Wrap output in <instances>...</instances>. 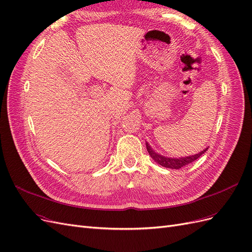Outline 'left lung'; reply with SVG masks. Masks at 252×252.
Listing matches in <instances>:
<instances>
[{"instance_id":"left-lung-1","label":"left lung","mask_w":252,"mask_h":252,"mask_svg":"<svg viewBox=\"0 0 252 252\" xmlns=\"http://www.w3.org/2000/svg\"><path fill=\"white\" fill-rule=\"evenodd\" d=\"M146 147H147V151H148L149 156L155 159V162H157L158 164H159L163 167H166V168H171V169H180V168H182V167H184L190 163L194 162L196 158H199L204 154V152H206V150L208 149V148H206L194 156L178 158H167V157H163L161 155L157 154V152H155L151 149L148 143H146Z\"/></svg>"}]
</instances>
